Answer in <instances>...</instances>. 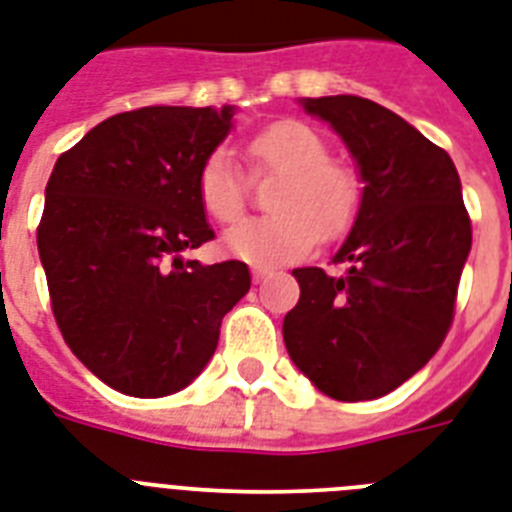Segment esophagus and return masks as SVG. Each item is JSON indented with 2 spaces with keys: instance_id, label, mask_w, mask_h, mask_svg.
Segmentation results:
<instances>
[{
  "instance_id": "obj_1",
  "label": "esophagus",
  "mask_w": 512,
  "mask_h": 512,
  "mask_svg": "<svg viewBox=\"0 0 512 512\" xmlns=\"http://www.w3.org/2000/svg\"><path fill=\"white\" fill-rule=\"evenodd\" d=\"M270 273H273V270H270L268 265H252V278H255L257 284H260V281H265Z\"/></svg>"
}]
</instances>
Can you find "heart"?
Segmentation results:
<instances>
[{"instance_id": "obj_1", "label": "heart", "mask_w": 512, "mask_h": 512, "mask_svg": "<svg viewBox=\"0 0 512 512\" xmlns=\"http://www.w3.org/2000/svg\"><path fill=\"white\" fill-rule=\"evenodd\" d=\"M247 157L257 170H276L281 181L270 207L276 213L242 220L223 244L252 265H278L307 255L315 244L350 231L360 210V184L352 170L328 160L321 134L299 120H278L247 141ZM197 197L218 223L242 218L247 191L234 155L213 149L197 173Z\"/></svg>"}]
</instances>
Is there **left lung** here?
<instances>
[{
  "label": "left lung",
  "instance_id": "8db88e82",
  "mask_svg": "<svg viewBox=\"0 0 512 512\" xmlns=\"http://www.w3.org/2000/svg\"><path fill=\"white\" fill-rule=\"evenodd\" d=\"M355 157L363 197L334 263L297 268L299 302L284 318L286 352L331 400L384 397L429 363L450 331L471 218L455 162L371 99H299Z\"/></svg>",
  "mask_w": 512,
  "mask_h": 512
}]
</instances>
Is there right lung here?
I'll use <instances>...</instances> for the list:
<instances>
[{"label":"right lung","mask_w":512,"mask_h":512,"mask_svg":"<svg viewBox=\"0 0 512 512\" xmlns=\"http://www.w3.org/2000/svg\"><path fill=\"white\" fill-rule=\"evenodd\" d=\"M234 112H120L54 162L36 234L54 321L118 392L165 397L189 386L218 347L223 315L249 292L239 260L184 257L215 236L197 173Z\"/></svg>","instance_id":"add662e5"}]
</instances>
